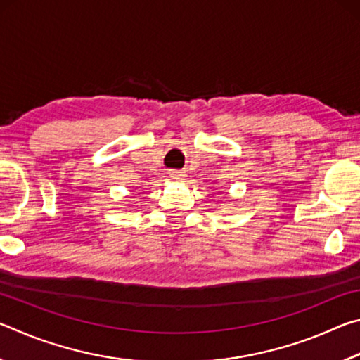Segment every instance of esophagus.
Instances as JSON below:
<instances>
[{
    "label": "esophagus",
    "instance_id": "obj_1",
    "mask_svg": "<svg viewBox=\"0 0 360 360\" xmlns=\"http://www.w3.org/2000/svg\"><path fill=\"white\" fill-rule=\"evenodd\" d=\"M182 176L184 174H181L179 172H169V178H172L173 181H181Z\"/></svg>",
    "mask_w": 360,
    "mask_h": 360
}]
</instances>
